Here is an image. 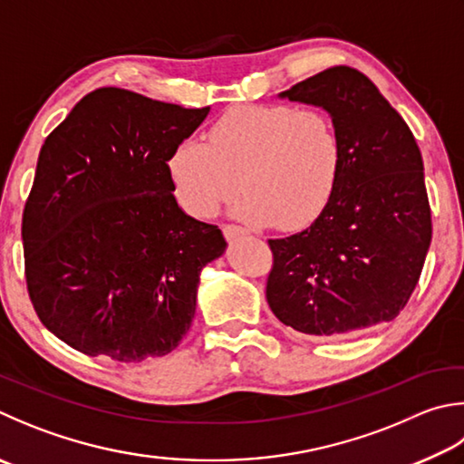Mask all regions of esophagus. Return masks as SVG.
<instances>
[{"mask_svg": "<svg viewBox=\"0 0 464 464\" xmlns=\"http://www.w3.org/2000/svg\"><path fill=\"white\" fill-rule=\"evenodd\" d=\"M223 235H225L227 241H235L237 237L247 235V231L243 229V227H237V225H223Z\"/></svg>", "mask_w": 464, "mask_h": 464, "instance_id": "obj_1", "label": "esophagus"}]
</instances>
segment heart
<instances>
[{"mask_svg": "<svg viewBox=\"0 0 464 464\" xmlns=\"http://www.w3.org/2000/svg\"><path fill=\"white\" fill-rule=\"evenodd\" d=\"M343 144L324 113L288 105H239L168 158L174 195L192 217H210L235 192L231 213L251 225L302 229L333 198ZM242 180L239 181L238 179Z\"/></svg>", "mask_w": 464, "mask_h": 464, "instance_id": "1", "label": "heart"}]
</instances>
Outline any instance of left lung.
<instances>
[{
	"mask_svg": "<svg viewBox=\"0 0 464 464\" xmlns=\"http://www.w3.org/2000/svg\"><path fill=\"white\" fill-rule=\"evenodd\" d=\"M277 97L331 115L343 168L308 229L269 239L267 304L280 323L314 336L390 323L414 292L432 241L416 140L373 82L349 66L326 69Z\"/></svg>",
	"mask_w": 464,
	"mask_h": 464,
	"instance_id": "1",
	"label": "left lung"
}]
</instances>
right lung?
Returning <instances> with one entry per match:
<instances>
[{
	"mask_svg": "<svg viewBox=\"0 0 464 464\" xmlns=\"http://www.w3.org/2000/svg\"><path fill=\"white\" fill-rule=\"evenodd\" d=\"M208 111L103 87L46 138L22 239L32 304L69 347L131 363L187 334L227 241L179 207L168 158Z\"/></svg>",
	"mask_w": 464,
	"mask_h": 464,
	"instance_id": "obj_1",
	"label": "right lung"
}]
</instances>
